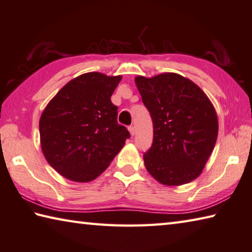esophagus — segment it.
I'll return each mask as SVG.
<instances>
[{
  "instance_id": "obj_1",
  "label": "esophagus",
  "mask_w": 252,
  "mask_h": 252,
  "mask_svg": "<svg viewBox=\"0 0 252 252\" xmlns=\"http://www.w3.org/2000/svg\"><path fill=\"white\" fill-rule=\"evenodd\" d=\"M129 131H130L131 135H134L135 134V126H129Z\"/></svg>"
}]
</instances>
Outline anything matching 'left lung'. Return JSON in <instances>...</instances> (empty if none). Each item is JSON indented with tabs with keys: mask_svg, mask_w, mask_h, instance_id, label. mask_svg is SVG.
Instances as JSON below:
<instances>
[{
	"mask_svg": "<svg viewBox=\"0 0 252 252\" xmlns=\"http://www.w3.org/2000/svg\"><path fill=\"white\" fill-rule=\"evenodd\" d=\"M135 84L153 122V143L144 165L163 185H183L202 173L218 134L215 108L204 91L181 75L166 72Z\"/></svg>",
	"mask_w": 252,
	"mask_h": 252,
	"instance_id": "left-lung-1",
	"label": "left lung"
}]
</instances>
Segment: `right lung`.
<instances>
[{"label":"right lung","instance_id":"obj_1","mask_svg":"<svg viewBox=\"0 0 252 252\" xmlns=\"http://www.w3.org/2000/svg\"><path fill=\"white\" fill-rule=\"evenodd\" d=\"M121 78L100 72L81 75L63 86L43 111L39 134L45 158L68 180H94L130 138L111 102Z\"/></svg>","mask_w":252,"mask_h":252}]
</instances>
